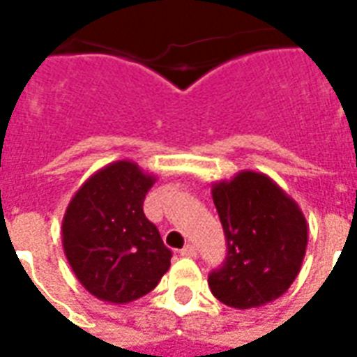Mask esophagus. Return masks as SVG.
I'll use <instances>...</instances> for the list:
<instances>
[{
    "label": "esophagus",
    "instance_id": "esophagus-1",
    "mask_svg": "<svg viewBox=\"0 0 357 357\" xmlns=\"http://www.w3.org/2000/svg\"><path fill=\"white\" fill-rule=\"evenodd\" d=\"M179 255L185 256V258H195V256H197V248H195L193 245H187V247H183L179 250Z\"/></svg>",
    "mask_w": 357,
    "mask_h": 357
}]
</instances>
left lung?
<instances>
[{
    "label": "left lung",
    "instance_id": "left-lung-1",
    "mask_svg": "<svg viewBox=\"0 0 357 357\" xmlns=\"http://www.w3.org/2000/svg\"><path fill=\"white\" fill-rule=\"evenodd\" d=\"M212 199L227 239L224 266L208 277L212 294L237 310L277 300L306 256L307 224L296 201L252 170L214 183Z\"/></svg>",
    "mask_w": 357,
    "mask_h": 357
}]
</instances>
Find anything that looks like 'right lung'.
Masks as SVG:
<instances>
[{
  "label": "right lung",
  "mask_w": 357,
  "mask_h": 357,
  "mask_svg": "<svg viewBox=\"0 0 357 357\" xmlns=\"http://www.w3.org/2000/svg\"><path fill=\"white\" fill-rule=\"evenodd\" d=\"M156 176L116 160L89 176L63 218V248L74 275L95 298L130 304L155 289L172 252L143 214Z\"/></svg>",
  "instance_id": "obj_1"
}]
</instances>
